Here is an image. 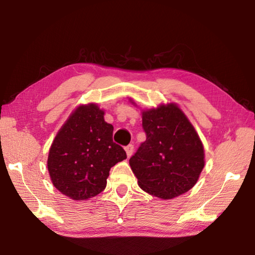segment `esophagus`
<instances>
[{"instance_id": "34e87169", "label": "esophagus", "mask_w": 255, "mask_h": 255, "mask_svg": "<svg viewBox=\"0 0 255 255\" xmlns=\"http://www.w3.org/2000/svg\"><path fill=\"white\" fill-rule=\"evenodd\" d=\"M125 149H126L127 156H128V157H130L131 155H132V153H133V145L129 144L128 146H126V147H125Z\"/></svg>"}]
</instances>
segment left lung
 I'll return each mask as SVG.
<instances>
[{"instance_id":"left-lung-1","label":"left lung","mask_w":255,"mask_h":255,"mask_svg":"<svg viewBox=\"0 0 255 255\" xmlns=\"http://www.w3.org/2000/svg\"><path fill=\"white\" fill-rule=\"evenodd\" d=\"M143 129L146 140L129 159L138 185L161 199L189 191L204 169L205 153L182 110L170 103L143 111Z\"/></svg>"}]
</instances>
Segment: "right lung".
<instances>
[{
	"label": "right lung",
	"instance_id": "1",
	"mask_svg": "<svg viewBox=\"0 0 255 255\" xmlns=\"http://www.w3.org/2000/svg\"><path fill=\"white\" fill-rule=\"evenodd\" d=\"M103 115L94 103L77 107L50 146L47 166L51 182L73 200L99 195L111 167L127 158L125 149L112 140L114 126Z\"/></svg>",
	"mask_w": 255,
	"mask_h": 255
}]
</instances>
